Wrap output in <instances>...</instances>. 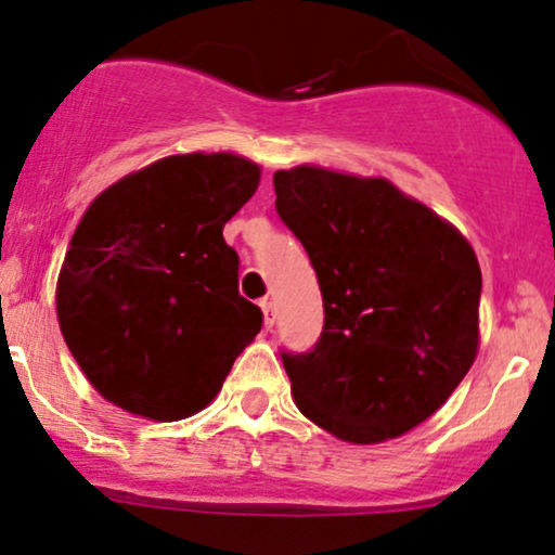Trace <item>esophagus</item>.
<instances>
[{
    "label": "esophagus",
    "instance_id": "34e87169",
    "mask_svg": "<svg viewBox=\"0 0 555 555\" xmlns=\"http://www.w3.org/2000/svg\"><path fill=\"white\" fill-rule=\"evenodd\" d=\"M261 310H263V322L266 327H273V322H276V305H273L271 299H261Z\"/></svg>",
    "mask_w": 555,
    "mask_h": 555
}]
</instances>
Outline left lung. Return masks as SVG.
<instances>
[{
    "label": "left lung",
    "instance_id": "left-lung-1",
    "mask_svg": "<svg viewBox=\"0 0 555 555\" xmlns=\"http://www.w3.org/2000/svg\"><path fill=\"white\" fill-rule=\"evenodd\" d=\"M273 189L325 307L314 348L282 353L299 412L359 446L425 423L479 348L474 248L387 179L297 166L273 173Z\"/></svg>",
    "mask_w": 555,
    "mask_h": 555
}]
</instances>
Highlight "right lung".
I'll return each instance as SVG.
<instances>
[{
  "label": "right lung",
  "instance_id": "add662e5",
  "mask_svg": "<svg viewBox=\"0 0 555 555\" xmlns=\"http://www.w3.org/2000/svg\"><path fill=\"white\" fill-rule=\"evenodd\" d=\"M261 168L235 153L168 156L91 202L66 250L55 310L68 350L112 404L181 420L212 402L263 312L237 292L222 228Z\"/></svg>",
  "mask_w": 555,
  "mask_h": 555
}]
</instances>
